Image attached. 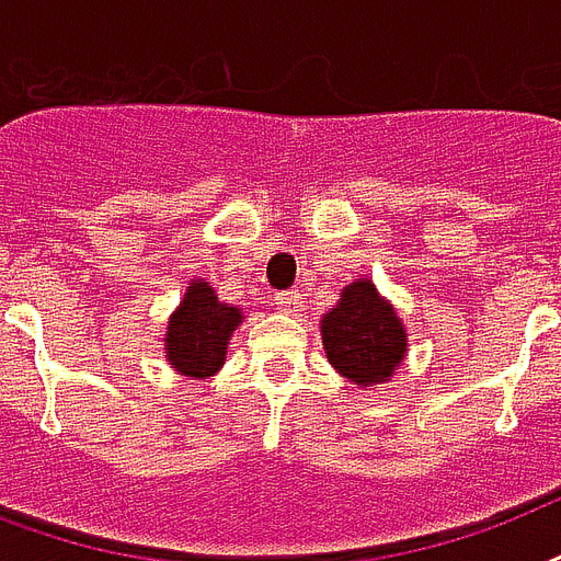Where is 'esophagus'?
Listing matches in <instances>:
<instances>
[{
	"label": "esophagus",
	"instance_id": "obj_1",
	"mask_svg": "<svg viewBox=\"0 0 561 561\" xmlns=\"http://www.w3.org/2000/svg\"><path fill=\"white\" fill-rule=\"evenodd\" d=\"M275 307L280 312H289V316H295V312L301 310V295L295 293V289H286V293H277L275 295Z\"/></svg>",
	"mask_w": 561,
	"mask_h": 561
}]
</instances>
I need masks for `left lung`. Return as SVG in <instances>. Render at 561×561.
<instances>
[{
  "mask_svg": "<svg viewBox=\"0 0 561 561\" xmlns=\"http://www.w3.org/2000/svg\"><path fill=\"white\" fill-rule=\"evenodd\" d=\"M330 366L357 386L383 383L407 354V333L371 280H354L321 319Z\"/></svg>",
  "mask_w": 561,
  "mask_h": 561,
  "instance_id": "obj_1",
  "label": "left lung"
}]
</instances>
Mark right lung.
<instances>
[{"mask_svg":"<svg viewBox=\"0 0 561 561\" xmlns=\"http://www.w3.org/2000/svg\"><path fill=\"white\" fill-rule=\"evenodd\" d=\"M237 307L221 304L204 280L186 286V295L167 328L169 366L186 377H210L219 371L228 336L240 324Z\"/></svg>","mask_w":561,"mask_h":561,"instance_id":"add662e5","label":"right lung"}]
</instances>
